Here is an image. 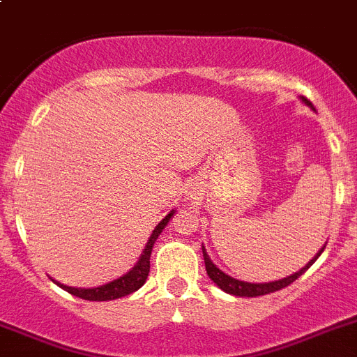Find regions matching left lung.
I'll list each match as a JSON object with an SVG mask.
<instances>
[{
  "label": "left lung",
  "instance_id": "obj_1",
  "mask_svg": "<svg viewBox=\"0 0 357 357\" xmlns=\"http://www.w3.org/2000/svg\"><path fill=\"white\" fill-rule=\"evenodd\" d=\"M303 101L306 102L307 107H311V102L307 101L306 98H303ZM324 249L326 247H322V249L319 250V255L314 256L313 259H311L310 263H307L306 266H303L301 271L295 272V274L288 275V278L284 279H279V281H272V282H245V281H238V279L231 278V275L224 274L222 271H218L217 266L213 265V261L210 259V256L206 255V250H204V247H202V256H204V265H206V272L208 275H210L211 281L217 284L218 288H222L224 291H227V294L231 295H238V297H258V295H266V294H272V291H278L281 290V288L288 287V284H291V282L295 281V279L298 278V275H303L304 272L310 268L311 265L314 263V259L319 258L320 255L324 252Z\"/></svg>",
  "mask_w": 357,
  "mask_h": 357
}]
</instances>
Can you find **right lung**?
I'll return each mask as SVG.
<instances>
[{"mask_svg": "<svg viewBox=\"0 0 357 357\" xmlns=\"http://www.w3.org/2000/svg\"><path fill=\"white\" fill-rule=\"evenodd\" d=\"M172 215H174V210L167 215L162 222L155 227V231H153V234H151L149 242H147L146 249H144L142 256H140L139 263H137V265H135L128 274H124L123 278L115 279V281L107 282V284H102V287H98V288H73V287H66V284H60V282L56 281L54 282H56L60 288H63L66 291H69L70 295H76V297L85 298V301H114V298H121L133 294V291H137L140 287H142L144 282H146L147 275H149L151 250H153V245H155L158 234L162 233V229L167 226V222L171 220Z\"/></svg>", "mask_w": 357, "mask_h": 357, "instance_id": "1", "label": "right lung"}]
</instances>
